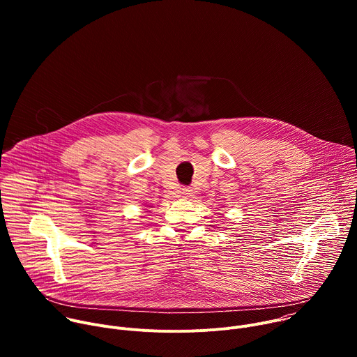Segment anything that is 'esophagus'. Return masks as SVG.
Segmentation results:
<instances>
[{"instance_id":"obj_1","label":"esophagus","mask_w":357,"mask_h":357,"mask_svg":"<svg viewBox=\"0 0 357 357\" xmlns=\"http://www.w3.org/2000/svg\"><path fill=\"white\" fill-rule=\"evenodd\" d=\"M179 193H181V197H186L188 199V197L192 196V189L190 188H182Z\"/></svg>"}]
</instances>
